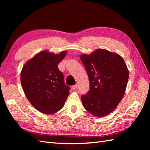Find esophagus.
Masks as SVG:
<instances>
[{"mask_svg":"<svg viewBox=\"0 0 150 150\" xmlns=\"http://www.w3.org/2000/svg\"><path fill=\"white\" fill-rule=\"evenodd\" d=\"M77 88H78V84H75V85H74V86H72V89H73V90H75V89H77Z\"/></svg>","mask_w":150,"mask_h":150,"instance_id":"34e87169","label":"esophagus"}]
</instances>
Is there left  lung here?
Returning a JSON list of instances; mask_svg holds the SVG:
<instances>
[{
    "instance_id": "obj_1",
    "label": "left lung",
    "mask_w": 150,
    "mask_h": 150,
    "mask_svg": "<svg viewBox=\"0 0 150 150\" xmlns=\"http://www.w3.org/2000/svg\"><path fill=\"white\" fill-rule=\"evenodd\" d=\"M88 76L89 91L81 96L84 108L96 117L105 116L118 105L123 97L129 71L119 54L98 49L80 57Z\"/></svg>"
}]
</instances>
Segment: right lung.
Instances as JSON below:
<instances>
[{
	"mask_svg": "<svg viewBox=\"0 0 150 150\" xmlns=\"http://www.w3.org/2000/svg\"><path fill=\"white\" fill-rule=\"evenodd\" d=\"M67 51L54 54L44 51L30 59L22 67L21 80L28 100L36 110L52 115L64 106L70 87L64 83L58 64Z\"/></svg>",
	"mask_w": 150,
	"mask_h": 150,
	"instance_id": "1",
	"label": "right lung"
}]
</instances>
